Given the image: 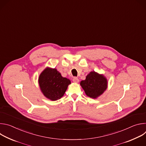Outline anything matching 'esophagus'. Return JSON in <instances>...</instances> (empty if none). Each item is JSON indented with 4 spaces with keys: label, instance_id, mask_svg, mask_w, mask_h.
<instances>
[{
    "label": "esophagus",
    "instance_id": "1",
    "mask_svg": "<svg viewBox=\"0 0 146 146\" xmlns=\"http://www.w3.org/2000/svg\"><path fill=\"white\" fill-rule=\"evenodd\" d=\"M73 82H78L79 80H78V78L77 77H73Z\"/></svg>",
    "mask_w": 146,
    "mask_h": 146
}]
</instances>
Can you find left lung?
<instances>
[{
    "label": "left lung",
    "instance_id": "left-lung-1",
    "mask_svg": "<svg viewBox=\"0 0 146 146\" xmlns=\"http://www.w3.org/2000/svg\"><path fill=\"white\" fill-rule=\"evenodd\" d=\"M80 85L88 96L95 99L106 90L108 81L103 75L91 72L87 76L85 80L81 81Z\"/></svg>",
    "mask_w": 146,
    "mask_h": 146
}]
</instances>
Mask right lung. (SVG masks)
Listing matches in <instances>:
<instances>
[{"label": "right lung", "mask_w": 146, "mask_h": 146, "mask_svg": "<svg viewBox=\"0 0 146 146\" xmlns=\"http://www.w3.org/2000/svg\"><path fill=\"white\" fill-rule=\"evenodd\" d=\"M40 88L44 95L51 100H56L64 96L70 81L62 77L55 69L46 68L38 77Z\"/></svg>", "instance_id": "right-lung-1"}]
</instances>
